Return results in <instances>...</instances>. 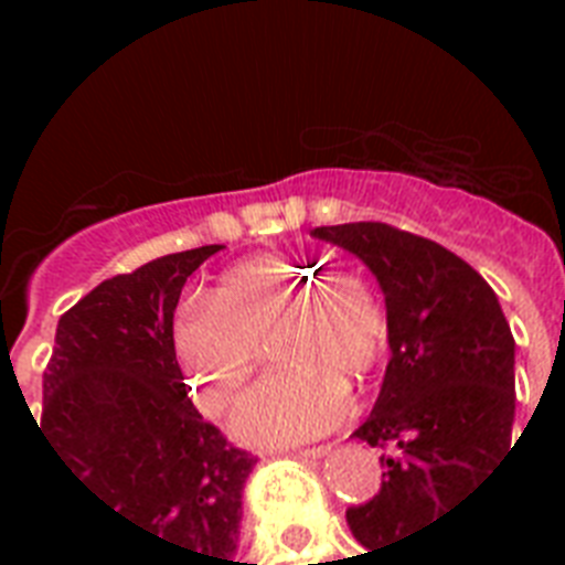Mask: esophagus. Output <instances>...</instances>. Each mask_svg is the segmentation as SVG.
I'll return each instance as SVG.
<instances>
[{
  "label": "esophagus",
  "mask_w": 565,
  "mask_h": 565,
  "mask_svg": "<svg viewBox=\"0 0 565 565\" xmlns=\"http://www.w3.org/2000/svg\"><path fill=\"white\" fill-rule=\"evenodd\" d=\"M328 451H331V446H310V448H299L296 455L305 457V460H317V457L328 455Z\"/></svg>",
  "instance_id": "1"
}]
</instances>
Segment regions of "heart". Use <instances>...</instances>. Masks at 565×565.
Segmentation results:
<instances>
[{"label": "heart", "mask_w": 565, "mask_h": 565, "mask_svg": "<svg viewBox=\"0 0 565 565\" xmlns=\"http://www.w3.org/2000/svg\"><path fill=\"white\" fill-rule=\"evenodd\" d=\"M266 345L281 370L248 393L234 430L257 446L319 437L349 416L343 377L363 381L384 358L386 310L361 275L264 255L228 269L207 301L172 319L175 361L213 419L237 404Z\"/></svg>", "instance_id": "heart-1"}]
</instances>
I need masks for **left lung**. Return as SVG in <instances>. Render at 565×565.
<instances>
[{"label": "left lung", "mask_w": 565, "mask_h": 565, "mask_svg": "<svg viewBox=\"0 0 565 565\" xmlns=\"http://www.w3.org/2000/svg\"><path fill=\"white\" fill-rule=\"evenodd\" d=\"M310 234L361 257L386 299L393 358L354 437L390 455L381 490L345 510L354 540L377 552L434 525L510 451L513 334L490 284L434 239L386 222Z\"/></svg>", "instance_id": "left-lung-1"}]
</instances>
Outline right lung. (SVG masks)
I'll return each mask as SVG.
<instances>
[{
    "label": "right lung",
    "mask_w": 565,
    "mask_h": 565,
    "mask_svg": "<svg viewBox=\"0 0 565 565\" xmlns=\"http://www.w3.org/2000/svg\"><path fill=\"white\" fill-rule=\"evenodd\" d=\"M220 248L149 260L66 310L43 372L40 428L108 513L184 548L193 565H257L234 557L257 457L202 419L172 352L181 287Z\"/></svg>",
    "instance_id": "right-lung-1"
}]
</instances>
